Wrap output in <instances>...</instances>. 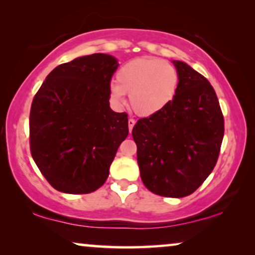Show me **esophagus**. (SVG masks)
<instances>
[{
	"label": "esophagus",
	"mask_w": 255,
	"mask_h": 255,
	"mask_svg": "<svg viewBox=\"0 0 255 255\" xmlns=\"http://www.w3.org/2000/svg\"><path fill=\"white\" fill-rule=\"evenodd\" d=\"M134 126H135V120H134V119H129V120H128V127H129V133H131V130H133Z\"/></svg>",
	"instance_id": "obj_1"
}]
</instances>
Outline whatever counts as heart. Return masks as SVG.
<instances>
[{"mask_svg": "<svg viewBox=\"0 0 255 255\" xmlns=\"http://www.w3.org/2000/svg\"><path fill=\"white\" fill-rule=\"evenodd\" d=\"M118 84H112L111 99L125 103L129 96L131 110L141 117H150L174 101L179 86L178 71L170 63L152 57L133 59L119 70Z\"/></svg>", "mask_w": 255, "mask_h": 255, "instance_id": "heart-1", "label": "heart"}]
</instances>
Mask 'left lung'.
I'll use <instances>...</instances> for the list:
<instances>
[{
	"label": "left lung",
	"instance_id": "1",
	"mask_svg": "<svg viewBox=\"0 0 255 255\" xmlns=\"http://www.w3.org/2000/svg\"><path fill=\"white\" fill-rule=\"evenodd\" d=\"M174 64L179 76L174 101L159 113L140 119L131 135L145 188L181 198L195 192L215 168L224 117L209 80L188 64Z\"/></svg>",
	"mask_w": 255,
	"mask_h": 255
}]
</instances>
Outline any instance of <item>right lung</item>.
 I'll return each instance as SVG.
<instances>
[{"label":"right lung","instance_id":"obj_1","mask_svg":"<svg viewBox=\"0 0 255 255\" xmlns=\"http://www.w3.org/2000/svg\"><path fill=\"white\" fill-rule=\"evenodd\" d=\"M114 57L93 53L51 71L30 110V151L51 186L90 193L106 182L128 115L110 107Z\"/></svg>","mask_w":255,"mask_h":255}]
</instances>
